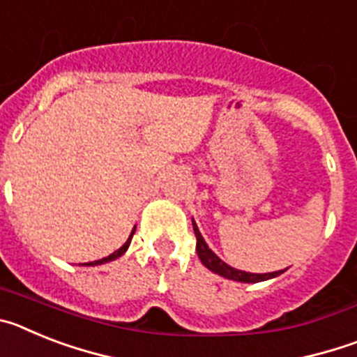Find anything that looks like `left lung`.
Wrapping results in <instances>:
<instances>
[{
	"label": "left lung",
	"mask_w": 357,
	"mask_h": 357,
	"mask_svg": "<svg viewBox=\"0 0 357 357\" xmlns=\"http://www.w3.org/2000/svg\"><path fill=\"white\" fill-rule=\"evenodd\" d=\"M193 230H195V236H197V254L198 257H200L202 264H204L206 268H209L211 272L225 277V279L238 280V282H261V280L273 279V277L286 272V270H279V272H272V273H250V272H243V270H236V268L223 263V261L220 259V257H218L209 247H207L206 239L202 238L200 230H198L195 220H193Z\"/></svg>",
	"instance_id": "8db88e82"
}]
</instances>
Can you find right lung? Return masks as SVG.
<instances>
[{
  "mask_svg": "<svg viewBox=\"0 0 357 357\" xmlns=\"http://www.w3.org/2000/svg\"><path fill=\"white\" fill-rule=\"evenodd\" d=\"M134 232H135V229L132 230V234L128 236L127 243H125V245H123L121 248H118V250H116V252H112V254H110V255H107V257H103V259H98V261H93V263H87V264H85V266H96V264L109 263V261H114V259H118V257H121V255L125 254V252H127V248H128V245H130V241H132V236H134Z\"/></svg>",
  "mask_w": 357,
  "mask_h": 357,
  "instance_id": "add662e5",
  "label": "right lung"
}]
</instances>
